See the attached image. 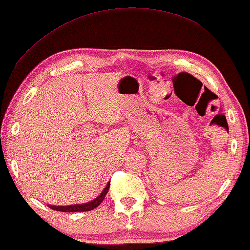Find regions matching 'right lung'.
Here are the masks:
<instances>
[{"label": "right lung", "mask_w": 250, "mask_h": 250, "mask_svg": "<svg viewBox=\"0 0 250 250\" xmlns=\"http://www.w3.org/2000/svg\"><path fill=\"white\" fill-rule=\"evenodd\" d=\"M110 188V182H108L105 186V188L102 190V192L99 195L97 198H94L93 200L89 201L86 204H79V205H70V206H52L47 205L51 209L57 211H62V212H75V211H90L93 210L94 208H97L99 205H100L102 201H104V197L106 193H108V190Z\"/></svg>", "instance_id": "obj_1"}]
</instances>
